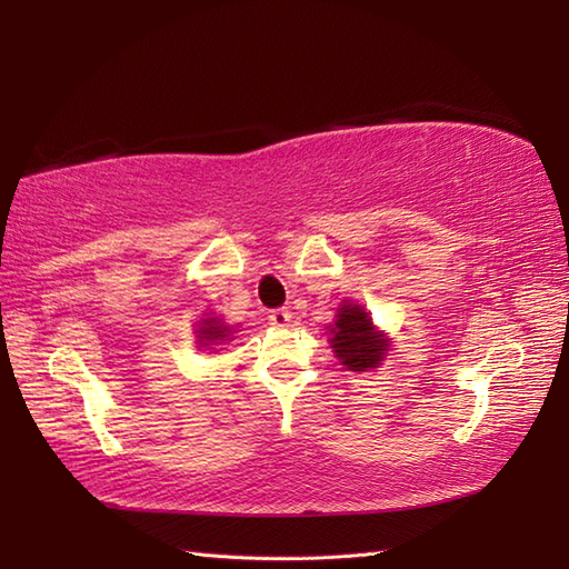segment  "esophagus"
I'll return each mask as SVG.
<instances>
[{
  "mask_svg": "<svg viewBox=\"0 0 569 569\" xmlns=\"http://www.w3.org/2000/svg\"><path fill=\"white\" fill-rule=\"evenodd\" d=\"M291 318H293V312L288 308H276L269 312V322L273 325V328H288V325H291Z\"/></svg>",
  "mask_w": 569,
  "mask_h": 569,
  "instance_id": "34e87169",
  "label": "esophagus"
}]
</instances>
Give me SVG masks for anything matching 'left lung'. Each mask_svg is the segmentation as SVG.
<instances>
[{"mask_svg":"<svg viewBox=\"0 0 569 569\" xmlns=\"http://www.w3.org/2000/svg\"><path fill=\"white\" fill-rule=\"evenodd\" d=\"M332 349L342 359L349 371H367L379 367V361L389 352V342L373 330L365 308L345 306L330 328Z\"/></svg>","mask_w":569,"mask_h":569,"instance_id":"1","label":"left lung"}]
</instances>
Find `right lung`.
<instances>
[{"label":"right lung","mask_w":569,"mask_h":569,"mask_svg":"<svg viewBox=\"0 0 569 569\" xmlns=\"http://www.w3.org/2000/svg\"><path fill=\"white\" fill-rule=\"evenodd\" d=\"M227 337V328L224 325L217 320V318H208V320H202V328L198 330V340H200V345H210V342H214V340H224Z\"/></svg>","instance_id":"1"}]
</instances>
